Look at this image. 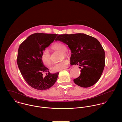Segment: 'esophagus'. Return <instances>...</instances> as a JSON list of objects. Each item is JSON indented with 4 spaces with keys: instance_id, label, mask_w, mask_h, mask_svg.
<instances>
[{
    "instance_id": "obj_1",
    "label": "esophagus",
    "mask_w": 122,
    "mask_h": 122,
    "mask_svg": "<svg viewBox=\"0 0 122 122\" xmlns=\"http://www.w3.org/2000/svg\"><path fill=\"white\" fill-rule=\"evenodd\" d=\"M71 67H70V66H69V67H67L66 68H65V70H70L71 69Z\"/></svg>"
}]
</instances>
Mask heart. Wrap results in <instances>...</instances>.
I'll list each match as a JSON object with an SVG mask.
<instances>
[{"label":"heart","mask_w":122,"mask_h":122,"mask_svg":"<svg viewBox=\"0 0 122 122\" xmlns=\"http://www.w3.org/2000/svg\"><path fill=\"white\" fill-rule=\"evenodd\" d=\"M51 49L54 51H59L62 52V58H64L65 56H67V53L66 52V47L65 45L62 43H55L51 46ZM41 59L42 63L46 66H50L52 63L51 55L48 51H45L42 52L41 56ZM68 64L69 61L67 59H64L62 61L55 64L51 68V70L53 72H57L66 68Z\"/></svg>","instance_id":"obj_1"}]
</instances>
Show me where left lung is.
<instances>
[{"label":"left lung","instance_id":"8db88e82","mask_svg":"<svg viewBox=\"0 0 122 122\" xmlns=\"http://www.w3.org/2000/svg\"><path fill=\"white\" fill-rule=\"evenodd\" d=\"M56 41L67 45L71 52V65H79L81 68V75L74 82L82 87L95 85L101 78L105 64L104 50L99 41L81 33L60 35Z\"/></svg>","mask_w":122,"mask_h":122}]
</instances>
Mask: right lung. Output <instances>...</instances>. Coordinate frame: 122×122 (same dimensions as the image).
Returning a JSON list of instances; mask_svg holds the SVG:
<instances>
[{
  "instance_id": "right-lung-1",
  "label": "right lung",
  "mask_w": 122,
  "mask_h": 122,
  "mask_svg": "<svg viewBox=\"0 0 122 122\" xmlns=\"http://www.w3.org/2000/svg\"><path fill=\"white\" fill-rule=\"evenodd\" d=\"M58 35L36 33L29 36L19 46L17 62L21 74L28 85L44 90L50 88L56 81L59 72L43 74L49 72L44 66L41 56Z\"/></svg>"
}]
</instances>
